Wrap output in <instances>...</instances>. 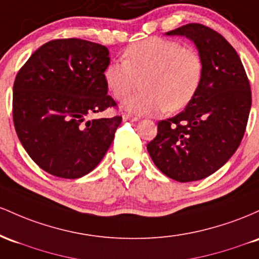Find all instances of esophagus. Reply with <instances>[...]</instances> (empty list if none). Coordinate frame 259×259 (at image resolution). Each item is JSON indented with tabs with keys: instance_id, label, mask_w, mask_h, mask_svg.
<instances>
[{
	"instance_id": "obj_1",
	"label": "esophagus",
	"mask_w": 259,
	"mask_h": 259,
	"mask_svg": "<svg viewBox=\"0 0 259 259\" xmlns=\"http://www.w3.org/2000/svg\"><path fill=\"white\" fill-rule=\"evenodd\" d=\"M122 118H123V121H131V122H137L139 120L138 117H135V116H131L128 114H124L122 116Z\"/></svg>"
}]
</instances>
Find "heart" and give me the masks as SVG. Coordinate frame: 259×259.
<instances>
[{"mask_svg": "<svg viewBox=\"0 0 259 259\" xmlns=\"http://www.w3.org/2000/svg\"><path fill=\"white\" fill-rule=\"evenodd\" d=\"M203 71V60L196 49L176 40L148 37L128 46L123 60L110 62L104 78L117 100L132 94L143 80L144 91L127 99L123 109L147 116L187 106L198 92Z\"/></svg>", "mask_w": 259, "mask_h": 259, "instance_id": "obj_1", "label": "heart"}]
</instances>
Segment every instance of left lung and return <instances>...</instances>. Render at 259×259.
<instances>
[{"label":"left lung","mask_w":259,"mask_h":259,"mask_svg":"<svg viewBox=\"0 0 259 259\" xmlns=\"http://www.w3.org/2000/svg\"><path fill=\"white\" fill-rule=\"evenodd\" d=\"M166 35L193 41L204 71L196 97L175 117L158 122V135L147 149L167 177L198 181L219 170L239 148L251 110V87L237 52L215 30L191 23Z\"/></svg>","instance_id":"1"}]
</instances>
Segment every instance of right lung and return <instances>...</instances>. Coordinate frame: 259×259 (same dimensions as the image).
<instances>
[{
    "label": "right lung",
    "mask_w": 259,
    "mask_h": 259,
    "mask_svg": "<svg viewBox=\"0 0 259 259\" xmlns=\"http://www.w3.org/2000/svg\"><path fill=\"white\" fill-rule=\"evenodd\" d=\"M109 63L106 46L72 37L44 44L19 69L14 128L46 172L79 179L105 156L122 117H88L116 106L104 78Z\"/></svg>",
    "instance_id": "obj_1"
}]
</instances>
